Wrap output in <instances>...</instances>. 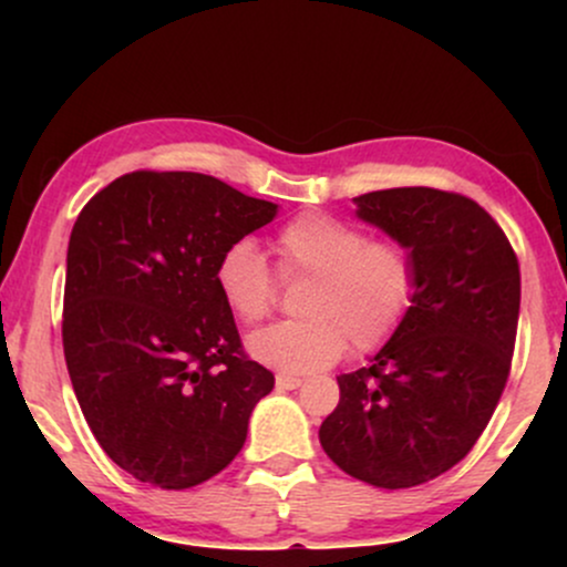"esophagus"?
Listing matches in <instances>:
<instances>
[{
	"label": "esophagus",
	"instance_id": "1",
	"mask_svg": "<svg viewBox=\"0 0 567 567\" xmlns=\"http://www.w3.org/2000/svg\"><path fill=\"white\" fill-rule=\"evenodd\" d=\"M301 383H303V379H298V375H290V373L277 375V389H298Z\"/></svg>",
	"mask_w": 567,
	"mask_h": 567
}]
</instances>
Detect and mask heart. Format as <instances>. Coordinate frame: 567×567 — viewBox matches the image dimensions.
<instances>
[{"mask_svg": "<svg viewBox=\"0 0 567 567\" xmlns=\"http://www.w3.org/2000/svg\"><path fill=\"white\" fill-rule=\"evenodd\" d=\"M275 274L298 290V320L271 324L247 341L264 365L285 373H311L338 357L373 354L386 347L413 311L419 261L400 239H368L360 226L301 213L275 234ZM216 288L239 322L256 324L277 303V280L250 239H234L216 261Z\"/></svg>", "mask_w": 567, "mask_h": 567, "instance_id": "1", "label": "heart"}]
</instances>
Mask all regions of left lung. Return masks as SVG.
<instances>
[{"mask_svg": "<svg viewBox=\"0 0 567 567\" xmlns=\"http://www.w3.org/2000/svg\"><path fill=\"white\" fill-rule=\"evenodd\" d=\"M357 205L415 252L419 296L368 368L338 375L341 400L320 442L338 470L396 491L453 470L485 432L512 370L519 264L504 229L464 194L383 188Z\"/></svg>", "mask_w": 567, "mask_h": 567, "instance_id": "obj_1", "label": "left lung"}]
</instances>
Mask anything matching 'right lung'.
I'll use <instances>...</instances> for the list:
<instances>
[{
    "mask_svg": "<svg viewBox=\"0 0 567 567\" xmlns=\"http://www.w3.org/2000/svg\"><path fill=\"white\" fill-rule=\"evenodd\" d=\"M275 213L213 175L135 171L101 188L71 229V386L97 445L141 483L184 491L216 477L275 389L213 277L224 247Z\"/></svg>",
    "mask_w": 567,
    "mask_h": 567,
    "instance_id": "1",
    "label": "right lung"
}]
</instances>
